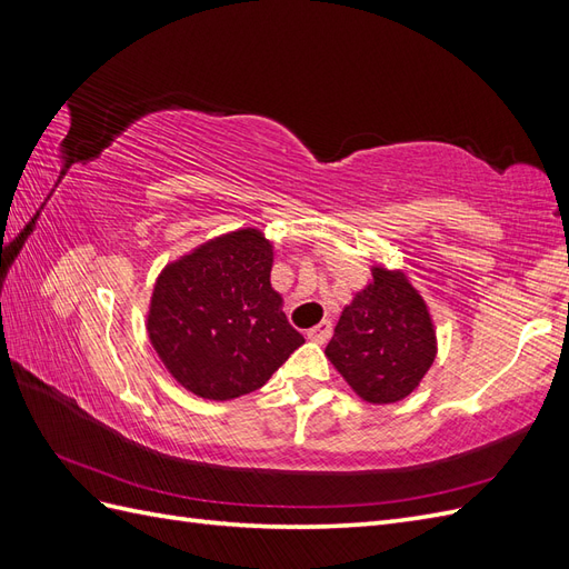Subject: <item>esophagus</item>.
<instances>
[{
    "instance_id": "obj_1",
    "label": "esophagus",
    "mask_w": 569,
    "mask_h": 569,
    "mask_svg": "<svg viewBox=\"0 0 569 569\" xmlns=\"http://www.w3.org/2000/svg\"><path fill=\"white\" fill-rule=\"evenodd\" d=\"M330 332H332L330 320H322V322H318L316 327H311V330L306 332V337L311 339V341H316V343H325L327 339H330Z\"/></svg>"
}]
</instances>
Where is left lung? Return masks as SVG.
I'll return each instance as SVG.
<instances>
[{
	"mask_svg": "<svg viewBox=\"0 0 569 569\" xmlns=\"http://www.w3.org/2000/svg\"><path fill=\"white\" fill-rule=\"evenodd\" d=\"M372 280L343 308L325 356L360 399H406L437 358V330L403 270L372 266Z\"/></svg>",
	"mask_w": 569,
	"mask_h": 569,
	"instance_id": "8db88e82",
	"label": "left lung"
}]
</instances>
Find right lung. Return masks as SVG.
<instances>
[{"label":"right lung","mask_w":569,"mask_h":569,"mask_svg":"<svg viewBox=\"0 0 569 569\" xmlns=\"http://www.w3.org/2000/svg\"><path fill=\"white\" fill-rule=\"evenodd\" d=\"M272 244L244 228L168 263L149 301L147 332L176 382L209 401L261 389L303 337L270 284Z\"/></svg>","instance_id":"right-lung-1"}]
</instances>
